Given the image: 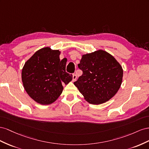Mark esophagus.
<instances>
[{
    "mask_svg": "<svg viewBox=\"0 0 149 149\" xmlns=\"http://www.w3.org/2000/svg\"><path fill=\"white\" fill-rule=\"evenodd\" d=\"M77 75H76V74H74L73 75H72V80H73V81L74 82V81H75L76 80V79H77Z\"/></svg>",
    "mask_w": 149,
    "mask_h": 149,
    "instance_id": "34e87169",
    "label": "esophagus"
}]
</instances>
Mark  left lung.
I'll return each mask as SVG.
<instances>
[{
  "mask_svg": "<svg viewBox=\"0 0 149 149\" xmlns=\"http://www.w3.org/2000/svg\"><path fill=\"white\" fill-rule=\"evenodd\" d=\"M78 67L83 74L74 85L88 103L105 102L116 95L121 86L122 66L104 50L83 55Z\"/></svg>",
  "mask_w": 149,
  "mask_h": 149,
  "instance_id": "1",
  "label": "left lung"
}]
</instances>
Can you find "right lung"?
<instances>
[{"label": "right lung", "mask_w": 149, "mask_h": 149, "mask_svg": "<svg viewBox=\"0 0 149 149\" xmlns=\"http://www.w3.org/2000/svg\"><path fill=\"white\" fill-rule=\"evenodd\" d=\"M60 51L42 48L25 63L22 80L25 91L37 103L48 105L61 95L62 84H68L72 75L65 71L66 62L60 60Z\"/></svg>", "instance_id": "add662e5"}]
</instances>
